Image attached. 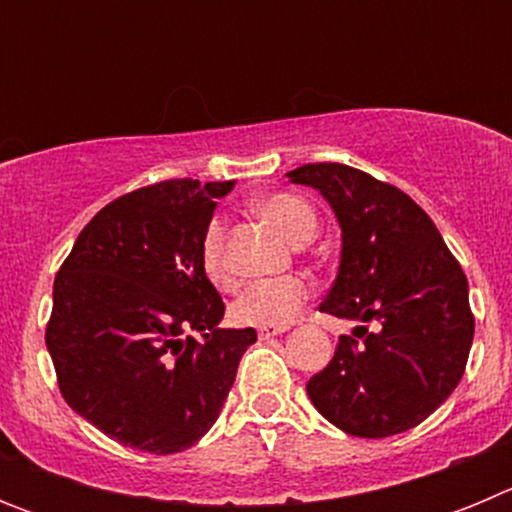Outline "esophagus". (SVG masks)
Listing matches in <instances>:
<instances>
[{
    "label": "esophagus",
    "mask_w": 512,
    "mask_h": 512,
    "mask_svg": "<svg viewBox=\"0 0 512 512\" xmlns=\"http://www.w3.org/2000/svg\"><path fill=\"white\" fill-rule=\"evenodd\" d=\"M287 325H266V328H259V338L261 341H266V338H274V336H282V333H287Z\"/></svg>",
    "instance_id": "esophagus-1"
}]
</instances>
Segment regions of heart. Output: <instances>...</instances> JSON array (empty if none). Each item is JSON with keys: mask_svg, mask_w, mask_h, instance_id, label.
I'll return each instance as SVG.
<instances>
[{"mask_svg": "<svg viewBox=\"0 0 512 512\" xmlns=\"http://www.w3.org/2000/svg\"><path fill=\"white\" fill-rule=\"evenodd\" d=\"M256 212L266 223L274 225L284 241H289L292 246H302L318 233V212L297 194H269L256 202ZM223 233V220L215 217L202 235V266H205L207 277L217 284L225 282ZM307 297H310V284L302 277L261 279V282L248 284L238 295V300L233 302V318L243 325H261V328L289 325L300 315Z\"/></svg>", "mask_w": 512, "mask_h": 512, "instance_id": "1", "label": "heart"}]
</instances>
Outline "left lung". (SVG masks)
Instances as JSON below:
<instances>
[{
	"label": "left lung",
	"instance_id": "8db88e82",
	"mask_svg": "<svg viewBox=\"0 0 512 512\" xmlns=\"http://www.w3.org/2000/svg\"><path fill=\"white\" fill-rule=\"evenodd\" d=\"M287 179L318 189L341 228L336 282L320 310L359 323L307 395L348 436L410 431L449 400L467 366V277L431 217L392 184L343 164H305Z\"/></svg>",
	"mask_w": 512,
	"mask_h": 512
}]
</instances>
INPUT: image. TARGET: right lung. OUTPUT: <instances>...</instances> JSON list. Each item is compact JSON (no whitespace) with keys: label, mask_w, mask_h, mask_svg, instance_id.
<instances>
[{"label":"right lung","mask_w":512,"mask_h":512,"mask_svg":"<svg viewBox=\"0 0 512 512\" xmlns=\"http://www.w3.org/2000/svg\"><path fill=\"white\" fill-rule=\"evenodd\" d=\"M235 182L171 179L110 202L53 282L45 346L69 408L148 454L200 441L225 405L253 328H220L225 305L202 235Z\"/></svg>","instance_id":"1"}]
</instances>
